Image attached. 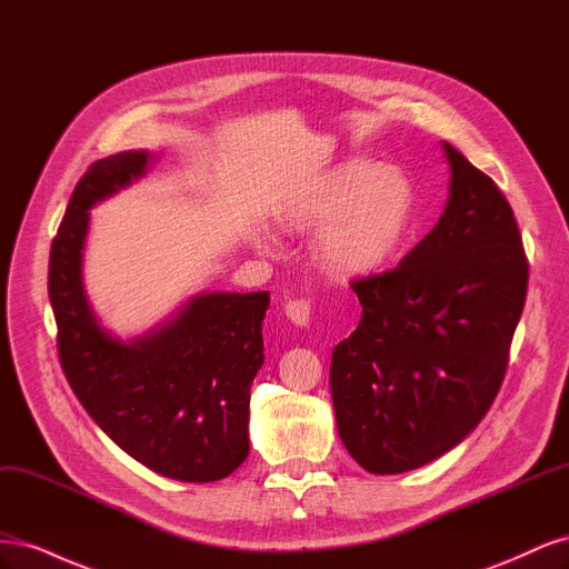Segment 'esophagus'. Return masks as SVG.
<instances>
[{"instance_id":"1","label":"esophagus","mask_w":569,"mask_h":569,"mask_svg":"<svg viewBox=\"0 0 569 569\" xmlns=\"http://www.w3.org/2000/svg\"><path fill=\"white\" fill-rule=\"evenodd\" d=\"M284 313L295 325L306 327V325H311V320H313V303L308 299H291L284 306Z\"/></svg>"}]
</instances>
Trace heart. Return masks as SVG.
Listing matches in <instances>:
<instances>
[{
	"label": "heart",
	"instance_id": "obj_1",
	"mask_svg": "<svg viewBox=\"0 0 569 569\" xmlns=\"http://www.w3.org/2000/svg\"><path fill=\"white\" fill-rule=\"evenodd\" d=\"M416 189L396 166L347 159L313 189L301 218L327 226L325 263L343 274L382 270L401 251L416 222Z\"/></svg>",
	"mask_w": 569,
	"mask_h": 569
}]
</instances>
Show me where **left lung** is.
I'll use <instances>...</instances> for the list:
<instances>
[{"label": "left lung", "instance_id": "left-lung-1", "mask_svg": "<svg viewBox=\"0 0 569 569\" xmlns=\"http://www.w3.org/2000/svg\"><path fill=\"white\" fill-rule=\"evenodd\" d=\"M443 216L393 270L356 280L363 316L332 351L339 437L372 475L451 451L487 416L506 377L529 263L498 184L443 142Z\"/></svg>", "mask_w": 569, "mask_h": 569}]
</instances>
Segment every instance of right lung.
<instances>
[{"instance_id":"obj_1","label":"right lung","mask_w":569,"mask_h":569,"mask_svg":"<svg viewBox=\"0 0 569 569\" xmlns=\"http://www.w3.org/2000/svg\"><path fill=\"white\" fill-rule=\"evenodd\" d=\"M149 151L88 168L49 253L59 360L90 418L149 470L216 481L249 456V389L263 366L268 291L201 295L144 337L120 341L99 325L82 287L90 209L142 178Z\"/></svg>"}]
</instances>
